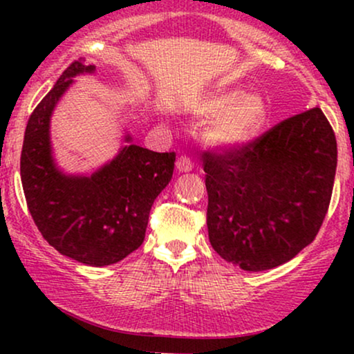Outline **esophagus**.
I'll list each match as a JSON object with an SVG mask.
<instances>
[{
	"mask_svg": "<svg viewBox=\"0 0 354 354\" xmlns=\"http://www.w3.org/2000/svg\"><path fill=\"white\" fill-rule=\"evenodd\" d=\"M176 169L180 173H189L191 169H193V163H191L189 158L181 156V158H178V161H176Z\"/></svg>",
	"mask_w": 354,
	"mask_h": 354,
	"instance_id": "34e87169",
	"label": "esophagus"
}]
</instances>
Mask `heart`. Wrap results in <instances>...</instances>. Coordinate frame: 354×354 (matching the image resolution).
<instances>
[{
  "mask_svg": "<svg viewBox=\"0 0 354 354\" xmlns=\"http://www.w3.org/2000/svg\"><path fill=\"white\" fill-rule=\"evenodd\" d=\"M196 116L211 120L205 138L218 149H236L250 143L266 123L268 104L263 96L230 86L211 91L196 104Z\"/></svg>",
  "mask_w": 354,
  "mask_h": 354,
  "instance_id": "1",
  "label": "heart"
}]
</instances>
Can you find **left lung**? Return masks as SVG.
Returning a JSON list of instances; mask_svg holds the SVG:
<instances>
[{"label": "left lung", "instance_id": "1", "mask_svg": "<svg viewBox=\"0 0 354 354\" xmlns=\"http://www.w3.org/2000/svg\"><path fill=\"white\" fill-rule=\"evenodd\" d=\"M336 138L319 108L241 148L203 154L209 243L245 271L293 259L316 238L335 183Z\"/></svg>", "mask_w": 354, "mask_h": 354}]
</instances>
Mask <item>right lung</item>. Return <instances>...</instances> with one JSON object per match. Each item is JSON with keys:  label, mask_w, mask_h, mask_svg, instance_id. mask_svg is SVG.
Wrapping results in <instances>:
<instances>
[{"label": "right lung", "mask_w": 354, "mask_h": 354, "mask_svg": "<svg viewBox=\"0 0 354 354\" xmlns=\"http://www.w3.org/2000/svg\"><path fill=\"white\" fill-rule=\"evenodd\" d=\"M95 70V64L75 61L35 108L24 131L21 183L43 238L63 256L101 268L143 245L149 209L171 181L176 154L141 148L126 133L116 156L91 174L59 168L51 145L53 111L73 78Z\"/></svg>", "instance_id": "right-lung-1"}]
</instances>
